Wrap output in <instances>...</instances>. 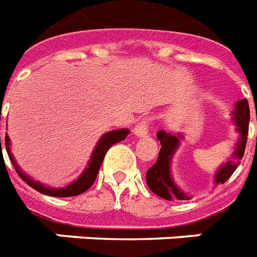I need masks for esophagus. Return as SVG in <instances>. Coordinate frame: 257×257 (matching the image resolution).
<instances>
[{
	"label": "esophagus",
	"mask_w": 257,
	"mask_h": 257,
	"mask_svg": "<svg viewBox=\"0 0 257 257\" xmlns=\"http://www.w3.org/2000/svg\"><path fill=\"white\" fill-rule=\"evenodd\" d=\"M149 127H150V120L149 119H142L141 122L134 127V134L137 137H146L149 134Z\"/></svg>",
	"instance_id": "obj_1"
}]
</instances>
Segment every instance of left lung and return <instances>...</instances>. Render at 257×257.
<instances>
[{"instance_id": "left-lung-1", "label": "left lung", "mask_w": 257, "mask_h": 257, "mask_svg": "<svg viewBox=\"0 0 257 257\" xmlns=\"http://www.w3.org/2000/svg\"><path fill=\"white\" fill-rule=\"evenodd\" d=\"M257 119V114H256ZM233 122L236 124V130L240 134L239 142L236 145L235 153L232 155V159L225 162L221 167L217 168L215 174V184H223L231 178L240 161L244 155V150L247 145L248 126H249V104L247 99L239 100L235 106L233 111ZM157 138L161 141V151L158 155V159L153 167H150L146 174V180L147 186L154 194L158 196L166 199V200H188L190 196L184 194L179 187L174 183L171 176V159L172 155L175 154L176 149L179 147L180 139H183L182 134H174V133H166L161 130L158 131Z\"/></svg>"}]
</instances>
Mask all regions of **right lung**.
<instances>
[{
	"label": "right lung",
	"instance_id": "obj_1",
	"mask_svg": "<svg viewBox=\"0 0 257 257\" xmlns=\"http://www.w3.org/2000/svg\"><path fill=\"white\" fill-rule=\"evenodd\" d=\"M130 134V131L127 128H120V130H114L110 131V133H106L104 135H102V138L99 139V142L96 143L95 149H94L93 154H91V158H90V162L87 164V167L85 168V171L82 172V175L78 178L77 180H74L73 183L69 184V186L63 187V188H53V187H46L44 184L38 183L37 180H33L32 178H29L26 174L21 171V168L17 166V162L14 161L13 155L10 153V139L8 135H5V146L6 151H8V155H9V159L13 164L14 170L17 171V174L20 175L25 183H28L29 186L34 188L36 191L41 192L44 195H49V196H57V198H69V196H77V195H81L82 192H85L93 186V183L95 182L96 175H98V171H99L100 164L103 162L104 155L108 151V149L111 147L112 145L119 143L126 139L127 135ZM0 149H1V137H0Z\"/></svg>",
	"mask_w": 257,
	"mask_h": 257
}]
</instances>
